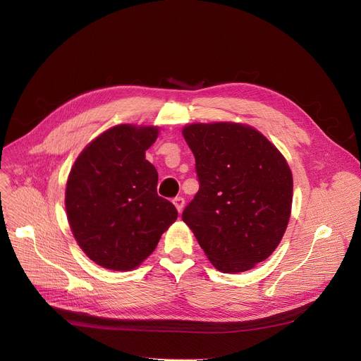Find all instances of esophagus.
<instances>
[{
	"label": "esophagus",
	"instance_id": "34e87169",
	"mask_svg": "<svg viewBox=\"0 0 361 361\" xmlns=\"http://www.w3.org/2000/svg\"><path fill=\"white\" fill-rule=\"evenodd\" d=\"M173 203H174V206H176V209L178 210V213H181L183 212V209H184V199L183 197H176L174 200H173Z\"/></svg>",
	"mask_w": 361,
	"mask_h": 361
}]
</instances>
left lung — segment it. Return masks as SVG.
I'll return each mask as SVG.
<instances>
[{"label": "left lung", "instance_id": "8db88e82", "mask_svg": "<svg viewBox=\"0 0 361 361\" xmlns=\"http://www.w3.org/2000/svg\"><path fill=\"white\" fill-rule=\"evenodd\" d=\"M200 188L183 220L216 269L236 274L268 259L290 216L292 173L283 155L252 126H184Z\"/></svg>", "mask_w": 361, "mask_h": 361}]
</instances>
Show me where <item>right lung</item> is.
Instances as JSON below:
<instances>
[{"label": "right lung", "mask_w": 361, "mask_h": 361, "mask_svg": "<svg viewBox=\"0 0 361 361\" xmlns=\"http://www.w3.org/2000/svg\"><path fill=\"white\" fill-rule=\"evenodd\" d=\"M157 137V126L116 125L94 138L71 170L68 220L82 250L99 267L137 268L178 216L157 194L158 173L145 159Z\"/></svg>", "instance_id": "add662e5"}]
</instances>
